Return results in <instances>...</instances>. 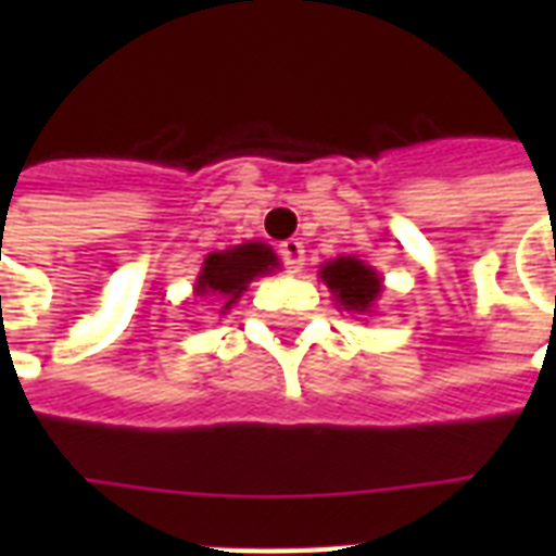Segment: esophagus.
<instances>
[{
	"mask_svg": "<svg viewBox=\"0 0 556 556\" xmlns=\"http://www.w3.org/2000/svg\"><path fill=\"white\" fill-rule=\"evenodd\" d=\"M279 260H282V265H286L291 274H296V270L303 268L305 262V248L300 239H288V242L279 244Z\"/></svg>",
	"mask_w": 556,
	"mask_h": 556,
	"instance_id": "obj_1",
	"label": "esophagus"
}]
</instances>
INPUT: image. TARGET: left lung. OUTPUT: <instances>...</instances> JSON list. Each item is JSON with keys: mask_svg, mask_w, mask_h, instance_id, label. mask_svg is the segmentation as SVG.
<instances>
[{"mask_svg": "<svg viewBox=\"0 0 556 556\" xmlns=\"http://www.w3.org/2000/svg\"><path fill=\"white\" fill-rule=\"evenodd\" d=\"M323 282L329 286V291L334 294L346 312L366 314L375 308L380 296V277L378 270L364 265L355 256H338V260L326 262L320 268Z\"/></svg>", "mask_w": 556, "mask_h": 556, "instance_id": "obj_1", "label": "left lung"}]
</instances>
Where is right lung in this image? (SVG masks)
Here are the masks:
<instances>
[{"label":"right lung","instance_id":"obj_1","mask_svg":"<svg viewBox=\"0 0 556 556\" xmlns=\"http://www.w3.org/2000/svg\"><path fill=\"white\" fill-rule=\"evenodd\" d=\"M274 268H279V260L268 244H236V248H227V251L210 253L204 260L199 279H195V294L218 300L222 314H225L242 296L251 279L270 274Z\"/></svg>","mask_w":556,"mask_h":556}]
</instances>
